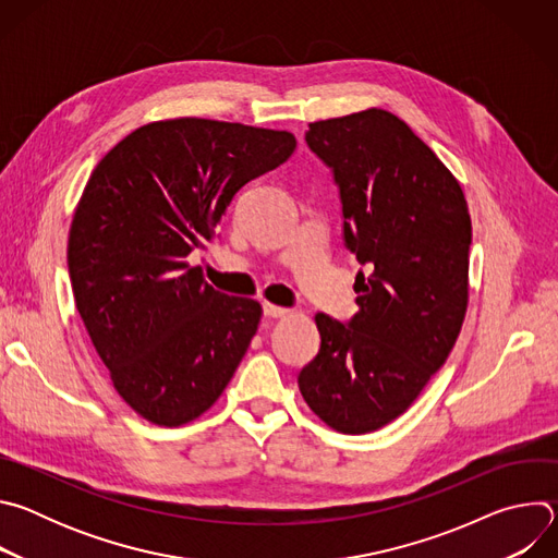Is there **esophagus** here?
Segmentation results:
<instances>
[{"mask_svg":"<svg viewBox=\"0 0 558 558\" xmlns=\"http://www.w3.org/2000/svg\"><path fill=\"white\" fill-rule=\"evenodd\" d=\"M263 311H265L267 317H284V315H289V308L278 306V304H271V302H265V304H263Z\"/></svg>","mask_w":558,"mask_h":558,"instance_id":"obj_1","label":"esophagus"}]
</instances>
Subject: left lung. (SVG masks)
I'll return each mask as SVG.
<instances>
[{
  "label": "left lung",
  "mask_w": 558,
  "mask_h": 558,
  "mask_svg": "<svg viewBox=\"0 0 558 558\" xmlns=\"http://www.w3.org/2000/svg\"><path fill=\"white\" fill-rule=\"evenodd\" d=\"M304 138L333 172L344 245L371 274L355 278L349 325L315 315L320 351L298 386L327 426L362 435L400 417L450 355L468 308L472 225L457 179L395 114L315 121Z\"/></svg>",
  "instance_id": "1"
}]
</instances>
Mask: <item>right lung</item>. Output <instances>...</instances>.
Returning <instances> with one entry per match:
<instances>
[{
  "instance_id": "obj_1",
  "label": "right lung",
  "mask_w": 558,
  "mask_h": 558,
  "mask_svg": "<svg viewBox=\"0 0 558 558\" xmlns=\"http://www.w3.org/2000/svg\"><path fill=\"white\" fill-rule=\"evenodd\" d=\"M293 149L284 130L183 117L134 130L93 170L68 238L74 304L143 420L201 417L247 353L260 304L216 291L185 258L214 241L235 192Z\"/></svg>"
}]
</instances>
